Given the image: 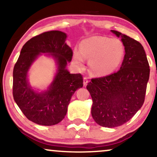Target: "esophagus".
Returning <instances> with one entry per match:
<instances>
[{"mask_svg": "<svg viewBox=\"0 0 157 157\" xmlns=\"http://www.w3.org/2000/svg\"><path fill=\"white\" fill-rule=\"evenodd\" d=\"M88 79L87 77H83V85H84V86H86L87 84H88Z\"/></svg>", "mask_w": 157, "mask_h": 157, "instance_id": "esophagus-1", "label": "esophagus"}]
</instances>
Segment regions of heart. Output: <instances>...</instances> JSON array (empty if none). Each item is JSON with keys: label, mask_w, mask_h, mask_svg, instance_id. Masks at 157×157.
Wrapping results in <instances>:
<instances>
[{"label": "heart", "mask_w": 157, "mask_h": 157, "mask_svg": "<svg viewBox=\"0 0 157 157\" xmlns=\"http://www.w3.org/2000/svg\"><path fill=\"white\" fill-rule=\"evenodd\" d=\"M124 56V47L120 40L94 36L83 40L80 50L75 49L73 59L80 68L84 66L85 59H88L95 75H106L118 68Z\"/></svg>", "instance_id": "obj_1"}]
</instances>
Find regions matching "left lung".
Returning a JSON list of instances; mask_svg holds the SVG:
<instances>
[{"label": "left lung", "mask_w": 157, "mask_h": 157, "mask_svg": "<svg viewBox=\"0 0 157 157\" xmlns=\"http://www.w3.org/2000/svg\"><path fill=\"white\" fill-rule=\"evenodd\" d=\"M122 37L124 59L117 72L95 77L87 85L93 100L91 114L99 125L115 128L124 124L144 103L150 69L142 45L128 35L112 30Z\"/></svg>", "instance_id": "obj_1"}]
</instances>
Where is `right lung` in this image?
<instances>
[{"label": "right lung", "instance_id": "right-lung-1", "mask_svg": "<svg viewBox=\"0 0 157 157\" xmlns=\"http://www.w3.org/2000/svg\"><path fill=\"white\" fill-rule=\"evenodd\" d=\"M61 31L41 33L29 40L21 48L13 71V96L25 116L32 122L51 126L60 122L67 112L70 99L83 86L81 74H70L66 69L72 59V49ZM40 52H50L57 61L58 72L47 91L37 93L27 82L28 69Z\"/></svg>", "mask_w": 157, "mask_h": 157}]
</instances>
